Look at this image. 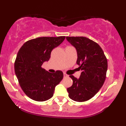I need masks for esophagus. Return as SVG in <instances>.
<instances>
[{
	"label": "esophagus",
	"instance_id": "obj_1",
	"mask_svg": "<svg viewBox=\"0 0 126 126\" xmlns=\"http://www.w3.org/2000/svg\"><path fill=\"white\" fill-rule=\"evenodd\" d=\"M63 75H64V77H68V75H67L66 73H63Z\"/></svg>",
	"mask_w": 126,
	"mask_h": 126
}]
</instances>
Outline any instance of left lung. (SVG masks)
I'll return each instance as SVG.
<instances>
[{
	"label": "left lung",
	"instance_id": "8db88e82",
	"mask_svg": "<svg viewBox=\"0 0 126 126\" xmlns=\"http://www.w3.org/2000/svg\"><path fill=\"white\" fill-rule=\"evenodd\" d=\"M76 49L77 64L82 71L79 79L70 75L72 86L67 89L69 97L78 102L92 98L103 86L108 70V61L101 47L84 37H66Z\"/></svg>",
	"mask_w": 126,
	"mask_h": 126
}]
</instances>
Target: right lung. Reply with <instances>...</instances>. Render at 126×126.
Masks as SVG:
<instances>
[{
  "label": "right lung",
  "mask_w": 126,
  "mask_h": 126,
  "mask_svg": "<svg viewBox=\"0 0 126 126\" xmlns=\"http://www.w3.org/2000/svg\"><path fill=\"white\" fill-rule=\"evenodd\" d=\"M64 39L65 36L36 38L25 42L18 51L14 63L16 75L21 88L32 100L44 101L52 98L55 86L63 79L62 71L50 73L42 66Z\"/></svg>",
  "instance_id": "1"
}]
</instances>
